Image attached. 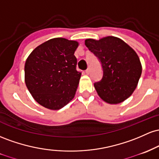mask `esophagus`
Instances as JSON below:
<instances>
[{"instance_id":"obj_1","label":"esophagus","mask_w":159,"mask_h":159,"mask_svg":"<svg viewBox=\"0 0 159 159\" xmlns=\"http://www.w3.org/2000/svg\"><path fill=\"white\" fill-rule=\"evenodd\" d=\"M89 73H90V70H89V69L88 68V69H87V70H85V74H89Z\"/></svg>"}]
</instances>
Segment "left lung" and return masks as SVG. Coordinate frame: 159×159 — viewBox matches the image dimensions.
Segmentation results:
<instances>
[{
	"label": "left lung",
	"instance_id": "obj_1",
	"mask_svg": "<svg viewBox=\"0 0 159 159\" xmlns=\"http://www.w3.org/2000/svg\"><path fill=\"white\" fill-rule=\"evenodd\" d=\"M85 44L102 66V79L94 84L100 98L111 104L129 98L142 73L141 63L135 51L122 40L112 36L99 40L87 39Z\"/></svg>",
	"mask_w": 159,
	"mask_h": 159
}]
</instances>
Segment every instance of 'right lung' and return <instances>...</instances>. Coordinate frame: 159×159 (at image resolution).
<instances>
[{
	"mask_svg": "<svg viewBox=\"0 0 159 159\" xmlns=\"http://www.w3.org/2000/svg\"><path fill=\"white\" fill-rule=\"evenodd\" d=\"M78 42L57 37L35 48L25 65V82L41 106L59 110L74 98L81 73L74 56Z\"/></svg>",
	"mask_w": 159,
	"mask_h": 159,
	"instance_id": "obj_1",
	"label": "right lung"
}]
</instances>
